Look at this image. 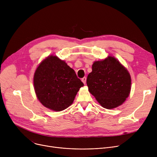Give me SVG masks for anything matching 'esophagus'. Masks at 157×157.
<instances>
[{
    "mask_svg": "<svg viewBox=\"0 0 157 157\" xmlns=\"http://www.w3.org/2000/svg\"><path fill=\"white\" fill-rule=\"evenodd\" d=\"M81 81H83V83L84 84H85V83H86V77L83 78L81 79Z\"/></svg>",
    "mask_w": 157,
    "mask_h": 157,
    "instance_id": "34e87169",
    "label": "esophagus"
}]
</instances>
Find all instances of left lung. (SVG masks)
Instances as JSON below:
<instances>
[{
  "label": "left lung",
  "instance_id": "1",
  "mask_svg": "<svg viewBox=\"0 0 157 157\" xmlns=\"http://www.w3.org/2000/svg\"><path fill=\"white\" fill-rule=\"evenodd\" d=\"M86 84L103 108L113 109L125 102L130 92L131 78L128 71L113 56L95 62Z\"/></svg>",
  "mask_w": 157,
  "mask_h": 157
}]
</instances>
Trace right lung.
Here are the masks:
<instances>
[{
	"label": "right lung",
	"instance_id": "1",
	"mask_svg": "<svg viewBox=\"0 0 157 157\" xmlns=\"http://www.w3.org/2000/svg\"><path fill=\"white\" fill-rule=\"evenodd\" d=\"M39 101L46 108L60 111L71 105L84 84L64 61L49 56L40 63L34 77Z\"/></svg>",
	"mask_w": 157,
	"mask_h": 157
}]
</instances>
